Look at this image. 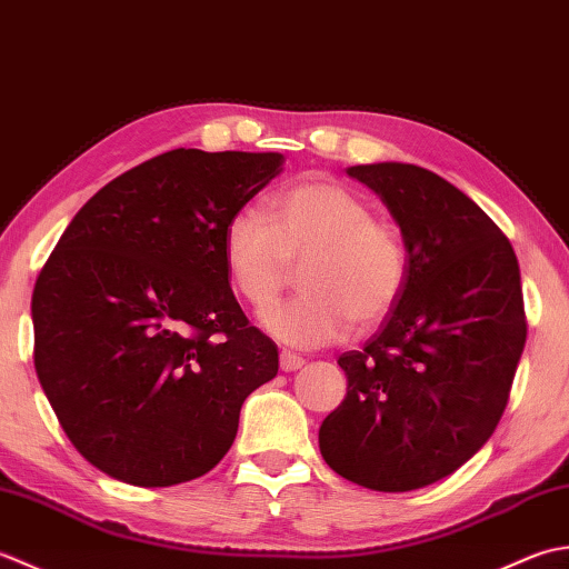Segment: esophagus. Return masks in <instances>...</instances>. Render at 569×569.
<instances>
[{
	"label": "esophagus",
	"mask_w": 569,
	"mask_h": 569,
	"mask_svg": "<svg viewBox=\"0 0 569 569\" xmlns=\"http://www.w3.org/2000/svg\"><path fill=\"white\" fill-rule=\"evenodd\" d=\"M301 366H305V358L301 356L289 353V351L280 353V368L284 370V373H292V370H299Z\"/></svg>",
	"instance_id": "obj_1"
}]
</instances>
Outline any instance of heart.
I'll use <instances>...</instances> for the list:
<instances>
[{
  "label": "heart",
  "instance_id": "heart-1",
  "mask_svg": "<svg viewBox=\"0 0 569 569\" xmlns=\"http://www.w3.org/2000/svg\"><path fill=\"white\" fill-rule=\"evenodd\" d=\"M223 262L238 297L268 309L301 264V295L262 315L292 349L341 341L351 323L370 329L400 301L410 274L405 238L373 216L361 193L336 181H301L270 196L268 218L242 208L223 228Z\"/></svg>",
  "mask_w": 569,
  "mask_h": 569
}]
</instances>
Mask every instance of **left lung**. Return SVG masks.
Instances as JSON below:
<instances>
[{
  "label": "left lung",
  "mask_w": 569,
  "mask_h": 569,
  "mask_svg": "<svg viewBox=\"0 0 569 569\" xmlns=\"http://www.w3.org/2000/svg\"><path fill=\"white\" fill-rule=\"evenodd\" d=\"M346 173L388 206L410 274L363 351L339 356L349 388L319 449L366 489H422L477 455L506 410L528 333L518 260L501 228L435 171L380 161Z\"/></svg>",
  "instance_id": "1"
}]
</instances>
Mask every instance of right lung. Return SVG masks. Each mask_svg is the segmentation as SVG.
<instances>
[{
	"label": "right lung",
	"instance_id": "obj_1",
	"mask_svg": "<svg viewBox=\"0 0 569 569\" xmlns=\"http://www.w3.org/2000/svg\"><path fill=\"white\" fill-rule=\"evenodd\" d=\"M277 152L171 149L80 208L33 287V366L73 447L157 489L203 477L277 346L230 289L223 228L282 171Z\"/></svg>",
	"mask_w": 569,
	"mask_h": 569
}]
</instances>
